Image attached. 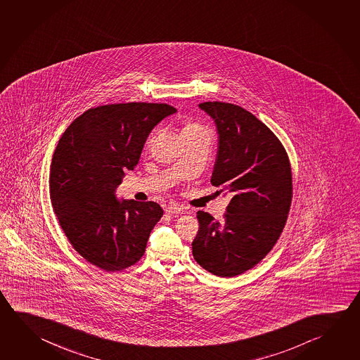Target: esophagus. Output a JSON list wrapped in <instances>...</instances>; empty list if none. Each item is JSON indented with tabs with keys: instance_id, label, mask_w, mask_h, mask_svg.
Instances as JSON below:
<instances>
[{
	"instance_id": "34e87169",
	"label": "esophagus",
	"mask_w": 360,
	"mask_h": 360,
	"mask_svg": "<svg viewBox=\"0 0 360 360\" xmlns=\"http://www.w3.org/2000/svg\"><path fill=\"white\" fill-rule=\"evenodd\" d=\"M183 212H184V210L178 205H171V206L165 208V214H183Z\"/></svg>"
}]
</instances>
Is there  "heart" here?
Returning a JSON list of instances; mask_svg holds the SVG:
<instances>
[{
  "label": "heart",
  "instance_id": "b5f03b06",
  "mask_svg": "<svg viewBox=\"0 0 360 360\" xmlns=\"http://www.w3.org/2000/svg\"><path fill=\"white\" fill-rule=\"evenodd\" d=\"M198 131H206L205 127L200 125L195 121L186 120L182 124V136L188 134L198 133Z\"/></svg>",
  "mask_w": 360,
  "mask_h": 360
}]
</instances>
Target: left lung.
<instances>
[{"label": "left lung", "mask_w": 360, "mask_h": 360, "mask_svg": "<svg viewBox=\"0 0 360 360\" xmlns=\"http://www.w3.org/2000/svg\"><path fill=\"white\" fill-rule=\"evenodd\" d=\"M216 122L219 149L211 184L231 195L222 220L198 211L193 258L217 277L252 269L276 245L292 203V169L283 144L245 108L202 102Z\"/></svg>", "instance_id": "obj_1"}]
</instances>
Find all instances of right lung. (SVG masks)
<instances>
[{
    "instance_id": "obj_1",
    "label": "right lung",
    "mask_w": 360,
    "mask_h": 360,
    "mask_svg": "<svg viewBox=\"0 0 360 360\" xmlns=\"http://www.w3.org/2000/svg\"><path fill=\"white\" fill-rule=\"evenodd\" d=\"M176 111L167 103L102 105L77 117L59 139L49 177L53 210L70 245L102 271L138 263L163 216L157 202L117 201L115 189L138 165L153 127Z\"/></svg>"
}]
</instances>
